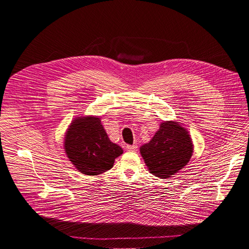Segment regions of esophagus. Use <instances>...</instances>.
<instances>
[{"mask_svg": "<svg viewBox=\"0 0 249 249\" xmlns=\"http://www.w3.org/2000/svg\"><path fill=\"white\" fill-rule=\"evenodd\" d=\"M138 148L137 144H133V145H126L125 146V149L127 150V152H136Z\"/></svg>", "mask_w": 249, "mask_h": 249, "instance_id": "1", "label": "esophagus"}]
</instances>
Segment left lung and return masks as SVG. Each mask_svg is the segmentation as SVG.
<instances>
[{
    "label": "left lung",
    "mask_w": 249,
    "mask_h": 249,
    "mask_svg": "<svg viewBox=\"0 0 249 249\" xmlns=\"http://www.w3.org/2000/svg\"><path fill=\"white\" fill-rule=\"evenodd\" d=\"M189 132L178 122H163L148 143L140 146L147 169L160 178H168L183 169L193 154Z\"/></svg>",
    "instance_id": "left-lung-1"
}]
</instances>
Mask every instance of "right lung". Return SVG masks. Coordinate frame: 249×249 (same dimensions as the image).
Masks as SVG:
<instances>
[{"label":"right lung","mask_w":249,"mask_h":249,"mask_svg":"<svg viewBox=\"0 0 249 249\" xmlns=\"http://www.w3.org/2000/svg\"><path fill=\"white\" fill-rule=\"evenodd\" d=\"M64 150L74 167L87 176H99L112 168L123 148L113 143L97 116L74 118L64 137Z\"/></svg>","instance_id":"add662e5"}]
</instances>
